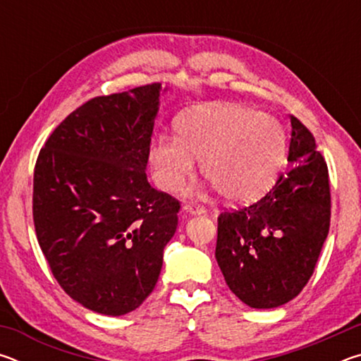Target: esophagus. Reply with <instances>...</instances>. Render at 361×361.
I'll list each match as a JSON object with an SVG mask.
<instances>
[{"label": "esophagus", "instance_id": "34e87169", "mask_svg": "<svg viewBox=\"0 0 361 361\" xmlns=\"http://www.w3.org/2000/svg\"><path fill=\"white\" fill-rule=\"evenodd\" d=\"M183 212L189 213V215H200V213H205V209L202 205L194 204V202H188L183 205Z\"/></svg>", "mask_w": 361, "mask_h": 361}]
</instances>
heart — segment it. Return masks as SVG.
Returning <instances> with one entry per match:
<instances>
[{"label":"heart","mask_w":361,"mask_h":361,"mask_svg":"<svg viewBox=\"0 0 361 361\" xmlns=\"http://www.w3.org/2000/svg\"><path fill=\"white\" fill-rule=\"evenodd\" d=\"M178 137H159L149 146L152 178L176 191L191 178L195 161L207 180L231 202L252 200L277 172L285 137L279 122L240 105H212L188 113Z\"/></svg>","instance_id":"obj_1"}]
</instances>
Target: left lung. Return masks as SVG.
I'll use <instances>...</instances> for the list:
<instances>
[{
    "label": "left lung",
    "mask_w": 361,
    "mask_h": 361,
    "mask_svg": "<svg viewBox=\"0 0 361 361\" xmlns=\"http://www.w3.org/2000/svg\"><path fill=\"white\" fill-rule=\"evenodd\" d=\"M290 121V166L276 186L218 216V266L231 291L253 309L279 307L301 293L329 231L326 162L307 127L295 116Z\"/></svg>",
    "instance_id": "left-lung-1"
}]
</instances>
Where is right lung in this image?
Masks as SVG:
<instances>
[{
	"mask_svg": "<svg viewBox=\"0 0 361 361\" xmlns=\"http://www.w3.org/2000/svg\"><path fill=\"white\" fill-rule=\"evenodd\" d=\"M161 84L95 97L47 138L33 176L39 247L63 291L124 315L157 283L180 202L146 178Z\"/></svg>",
	"mask_w": 361,
	"mask_h": 361,
	"instance_id": "obj_1",
	"label": "right lung"
}]
</instances>
